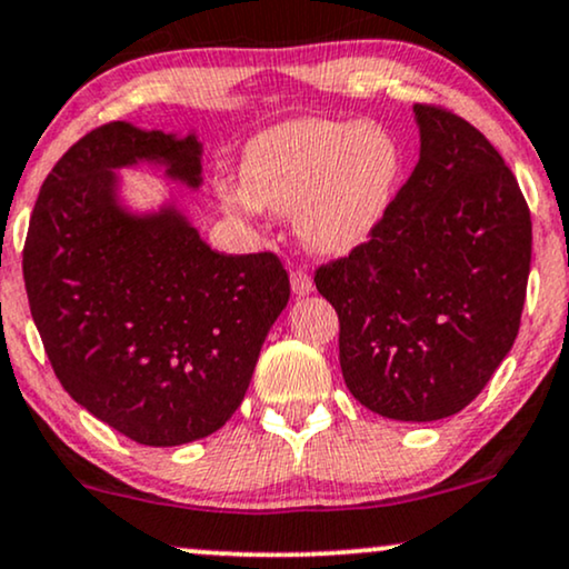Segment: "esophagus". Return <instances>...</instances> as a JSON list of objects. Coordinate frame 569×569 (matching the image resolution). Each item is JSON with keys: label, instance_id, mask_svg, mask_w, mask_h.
<instances>
[{"label": "esophagus", "instance_id": "esophagus-1", "mask_svg": "<svg viewBox=\"0 0 569 569\" xmlns=\"http://www.w3.org/2000/svg\"><path fill=\"white\" fill-rule=\"evenodd\" d=\"M290 284H292V292H296V296H311V292H313L311 273L303 271V269H296L290 273Z\"/></svg>", "mask_w": 569, "mask_h": 569}]
</instances>
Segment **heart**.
I'll list each match as a JSON object with an SVG mask.
<instances>
[{"label":"heart","instance_id":"obj_1","mask_svg":"<svg viewBox=\"0 0 569 569\" xmlns=\"http://www.w3.org/2000/svg\"><path fill=\"white\" fill-rule=\"evenodd\" d=\"M401 168V147L380 126L296 118L244 144V189L223 181L219 198L237 216H256L258 206L296 213L308 248L346 256L361 248L388 216Z\"/></svg>","mask_w":569,"mask_h":569}]
</instances>
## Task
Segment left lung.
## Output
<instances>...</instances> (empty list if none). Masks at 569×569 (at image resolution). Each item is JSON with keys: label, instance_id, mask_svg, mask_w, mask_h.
<instances>
[{"label": "left lung", "instance_id": "left-lung-1", "mask_svg": "<svg viewBox=\"0 0 569 569\" xmlns=\"http://www.w3.org/2000/svg\"><path fill=\"white\" fill-rule=\"evenodd\" d=\"M419 163L375 234L321 263L340 369L369 411L435 422L472 403L520 332L532 223L515 173L465 118L413 104Z\"/></svg>", "mask_w": 569, "mask_h": 569}]
</instances>
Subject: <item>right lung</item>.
<instances>
[{
	"mask_svg": "<svg viewBox=\"0 0 569 569\" xmlns=\"http://www.w3.org/2000/svg\"><path fill=\"white\" fill-rule=\"evenodd\" d=\"M198 137L110 121L54 163L33 206L23 279L68 396L142 446H181L229 422L290 300L273 252L210 250L173 206H118L116 168L163 163L200 187Z\"/></svg>",
	"mask_w": 569,
	"mask_h": 569,
	"instance_id": "add662e5",
	"label": "right lung"
}]
</instances>
